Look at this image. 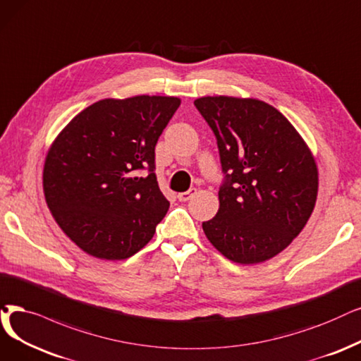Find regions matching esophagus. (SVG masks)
I'll return each mask as SVG.
<instances>
[{"label": "esophagus", "mask_w": 361, "mask_h": 361, "mask_svg": "<svg viewBox=\"0 0 361 361\" xmlns=\"http://www.w3.org/2000/svg\"><path fill=\"white\" fill-rule=\"evenodd\" d=\"M195 194H197V190H195V188H191L190 191L178 194V198H179V201H188V200H191Z\"/></svg>", "instance_id": "esophagus-1"}]
</instances>
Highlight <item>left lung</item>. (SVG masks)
I'll return each instance as SVG.
<instances>
[{
  "mask_svg": "<svg viewBox=\"0 0 361 361\" xmlns=\"http://www.w3.org/2000/svg\"><path fill=\"white\" fill-rule=\"evenodd\" d=\"M194 105L218 139L226 175L204 234L229 261L265 262L310 219L319 192L315 158L292 123L262 100L204 96Z\"/></svg>",
  "mask_w": 361,
  "mask_h": 361,
  "instance_id": "left-lung-1",
  "label": "left lung"
}]
</instances>
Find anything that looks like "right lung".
Returning a JSON list of instances; mask_svg holds the SVG:
<instances>
[{
  "instance_id": "1",
  "label": "right lung",
  "mask_w": 361,
  "mask_h": 361,
  "mask_svg": "<svg viewBox=\"0 0 361 361\" xmlns=\"http://www.w3.org/2000/svg\"><path fill=\"white\" fill-rule=\"evenodd\" d=\"M175 96L102 99L54 137L42 190L56 224L87 255L123 261L151 241L170 203L157 182L155 145ZM143 168L147 177H139Z\"/></svg>"
}]
</instances>
